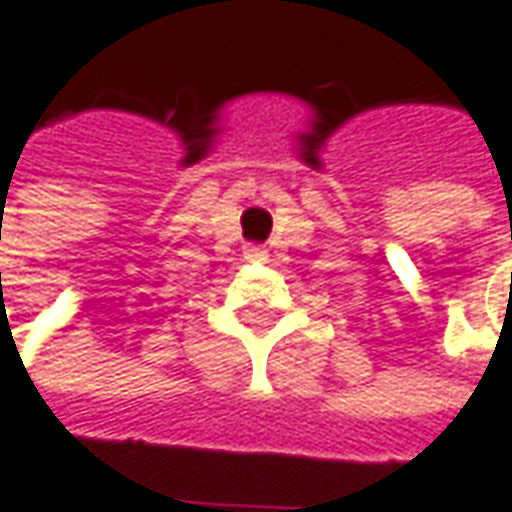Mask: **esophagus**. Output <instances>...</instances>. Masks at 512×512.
I'll use <instances>...</instances> for the list:
<instances>
[{"mask_svg": "<svg viewBox=\"0 0 512 512\" xmlns=\"http://www.w3.org/2000/svg\"><path fill=\"white\" fill-rule=\"evenodd\" d=\"M246 257H249V260H266V249H263V246H249V249H246Z\"/></svg>", "mask_w": 512, "mask_h": 512, "instance_id": "obj_1", "label": "esophagus"}]
</instances>
